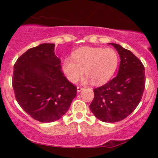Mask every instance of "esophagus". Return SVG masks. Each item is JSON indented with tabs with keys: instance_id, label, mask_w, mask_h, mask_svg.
I'll use <instances>...</instances> for the list:
<instances>
[{
	"instance_id": "esophagus-1",
	"label": "esophagus",
	"mask_w": 158,
	"mask_h": 158,
	"mask_svg": "<svg viewBox=\"0 0 158 158\" xmlns=\"http://www.w3.org/2000/svg\"><path fill=\"white\" fill-rule=\"evenodd\" d=\"M82 90H83V88H81V87H77V92H81Z\"/></svg>"
}]
</instances>
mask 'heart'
Returning <instances> with one entry per match:
<instances>
[{
    "label": "heart",
    "instance_id": "b5f03b06",
    "mask_svg": "<svg viewBox=\"0 0 158 158\" xmlns=\"http://www.w3.org/2000/svg\"><path fill=\"white\" fill-rule=\"evenodd\" d=\"M73 60L67 58L62 63V70L73 83L78 81L83 70L88 76L86 81L90 79L96 85L104 83L118 64V56L114 49L100 47H81L73 52Z\"/></svg>",
    "mask_w": 158,
    "mask_h": 158
}]
</instances>
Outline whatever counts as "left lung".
<instances>
[{"mask_svg": "<svg viewBox=\"0 0 158 158\" xmlns=\"http://www.w3.org/2000/svg\"><path fill=\"white\" fill-rule=\"evenodd\" d=\"M120 57L118 74L101 87L94 89L90 109L98 119L114 123L132 113L141 101L145 87V73L142 62L121 45L109 43Z\"/></svg>", "mask_w": 158, "mask_h": 158, "instance_id": "8db88e82", "label": "left lung"}]
</instances>
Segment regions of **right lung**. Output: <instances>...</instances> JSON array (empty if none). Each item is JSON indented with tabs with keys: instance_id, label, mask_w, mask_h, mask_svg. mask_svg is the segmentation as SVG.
<instances>
[{
	"instance_id": "1",
	"label": "right lung",
	"mask_w": 158,
	"mask_h": 158,
	"mask_svg": "<svg viewBox=\"0 0 158 158\" xmlns=\"http://www.w3.org/2000/svg\"><path fill=\"white\" fill-rule=\"evenodd\" d=\"M55 47L44 43L28 49L14 67L12 83L16 101L32 118L44 123L60 119L77 94V88L62 72Z\"/></svg>"
}]
</instances>
